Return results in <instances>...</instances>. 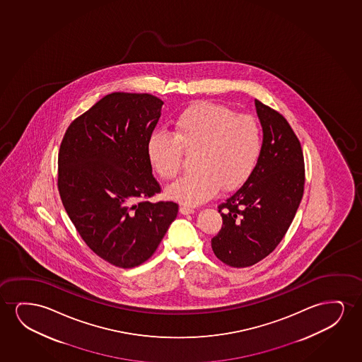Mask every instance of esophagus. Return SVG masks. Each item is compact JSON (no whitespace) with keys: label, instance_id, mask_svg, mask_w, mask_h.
Instances as JSON below:
<instances>
[{"label":"esophagus","instance_id":"1","mask_svg":"<svg viewBox=\"0 0 362 362\" xmlns=\"http://www.w3.org/2000/svg\"><path fill=\"white\" fill-rule=\"evenodd\" d=\"M179 211H180V214H183V215H188V214L194 213V209L189 208V206H180Z\"/></svg>","mask_w":362,"mask_h":362}]
</instances>
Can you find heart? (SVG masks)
<instances>
[{"label": "heart", "mask_w": 362, "mask_h": 362, "mask_svg": "<svg viewBox=\"0 0 362 362\" xmlns=\"http://www.w3.org/2000/svg\"><path fill=\"white\" fill-rule=\"evenodd\" d=\"M263 149L262 129L250 115H238L225 105L200 103L173 119V134L154 131L147 139V157L160 178H177L183 151L195 153V172L167 189L169 198L197 205L218 189L231 192L256 170Z\"/></svg>", "instance_id": "b5f03b06"}]
</instances>
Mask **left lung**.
I'll return each instance as SVG.
<instances>
[{"mask_svg": "<svg viewBox=\"0 0 362 362\" xmlns=\"http://www.w3.org/2000/svg\"><path fill=\"white\" fill-rule=\"evenodd\" d=\"M263 149L251 178L218 205L223 226L211 238L215 256L230 267H250L282 241L304 193L302 146L276 110L255 100Z\"/></svg>", "mask_w": 362, "mask_h": 362, "instance_id": "1", "label": "left lung"}]
</instances>
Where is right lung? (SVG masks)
I'll use <instances>...</instances> for the list:
<instances>
[{"instance_id":"1","label":"right lung","mask_w":362,"mask_h":362,"mask_svg":"<svg viewBox=\"0 0 362 362\" xmlns=\"http://www.w3.org/2000/svg\"><path fill=\"white\" fill-rule=\"evenodd\" d=\"M163 101L112 93L69 124L58 153V190L80 238L119 268L146 262L178 215V204L151 203L160 193L147 139Z\"/></svg>"}]
</instances>
